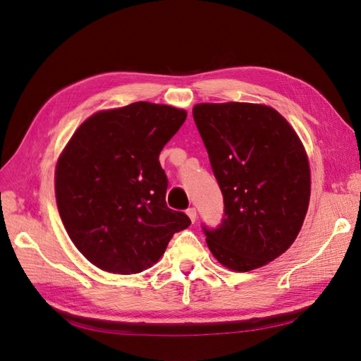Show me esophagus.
<instances>
[{
	"mask_svg": "<svg viewBox=\"0 0 361 361\" xmlns=\"http://www.w3.org/2000/svg\"><path fill=\"white\" fill-rule=\"evenodd\" d=\"M187 215L190 216V220L192 223L197 220V211H195V207H190V209H187Z\"/></svg>",
	"mask_w": 361,
	"mask_h": 361,
	"instance_id": "34e87169",
	"label": "esophagus"
}]
</instances>
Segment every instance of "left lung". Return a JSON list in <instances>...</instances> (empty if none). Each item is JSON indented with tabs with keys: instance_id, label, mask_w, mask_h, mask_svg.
I'll list each match as a JSON object with an SVG mask.
<instances>
[{
	"instance_id": "left-lung-1",
	"label": "left lung",
	"mask_w": 361,
	"mask_h": 361,
	"mask_svg": "<svg viewBox=\"0 0 361 361\" xmlns=\"http://www.w3.org/2000/svg\"><path fill=\"white\" fill-rule=\"evenodd\" d=\"M194 122L224 199L216 228L203 226L215 259L247 272L267 265L298 236L310 200V167L297 133L274 108L199 104Z\"/></svg>"
}]
</instances>
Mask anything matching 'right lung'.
I'll list each match as a JSON object with an SVG mask.
<instances>
[{
	"label": "right lung",
	"instance_id": "add662e5",
	"mask_svg": "<svg viewBox=\"0 0 361 361\" xmlns=\"http://www.w3.org/2000/svg\"><path fill=\"white\" fill-rule=\"evenodd\" d=\"M187 118L170 105L99 111L75 130L56 169L61 221L87 260L113 274L150 268L188 215L166 203L159 154Z\"/></svg>",
	"mask_w": 361,
	"mask_h": 361
}]
</instances>
